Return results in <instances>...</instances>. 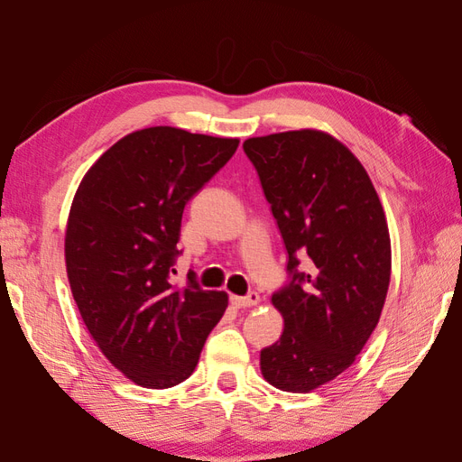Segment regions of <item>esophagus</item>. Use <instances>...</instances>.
Segmentation results:
<instances>
[{
    "mask_svg": "<svg viewBox=\"0 0 462 462\" xmlns=\"http://www.w3.org/2000/svg\"><path fill=\"white\" fill-rule=\"evenodd\" d=\"M260 302V295L256 291H250L245 297H231V304L235 309H246V306H256Z\"/></svg>",
    "mask_w": 462,
    "mask_h": 462,
    "instance_id": "esophagus-1",
    "label": "esophagus"
}]
</instances>
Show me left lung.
I'll list each match as a JSON object with an SVG mask.
<instances>
[{
  "label": "left lung",
  "instance_id": "8db88e82",
  "mask_svg": "<svg viewBox=\"0 0 462 462\" xmlns=\"http://www.w3.org/2000/svg\"><path fill=\"white\" fill-rule=\"evenodd\" d=\"M243 150L287 250V282L272 295L285 328L262 348V374L304 393L351 366L377 326L391 277L385 214L365 167L326 133L248 138Z\"/></svg>",
  "mask_w": 462,
  "mask_h": 462
}]
</instances>
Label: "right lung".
I'll return each instance as SVG.
<instances>
[{
	"mask_svg": "<svg viewBox=\"0 0 462 462\" xmlns=\"http://www.w3.org/2000/svg\"><path fill=\"white\" fill-rule=\"evenodd\" d=\"M236 138L175 127L131 133L97 160L75 194L65 233L79 312L106 358L143 387L194 372L227 295L189 270L175 287L185 206L236 152Z\"/></svg>",
	"mask_w": 462,
	"mask_h": 462,
	"instance_id": "add662e5",
	"label": "right lung"
}]
</instances>
